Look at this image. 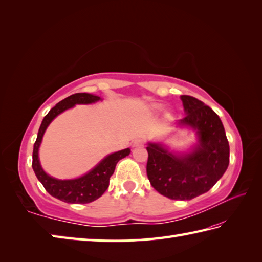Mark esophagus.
<instances>
[{
    "instance_id": "esophagus-1",
    "label": "esophagus",
    "mask_w": 262,
    "mask_h": 262,
    "mask_svg": "<svg viewBox=\"0 0 262 262\" xmlns=\"http://www.w3.org/2000/svg\"><path fill=\"white\" fill-rule=\"evenodd\" d=\"M143 144H144V140H142V138H137V140H135L134 143H133V146H135V147L142 146Z\"/></svg>"
}]
</instances>
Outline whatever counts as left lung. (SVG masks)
Instances as JSON below:
<instances>
[{"mask_svg": "<svg viewBox=\"0 0 262 262\" xmlns=\"http://www.w3.org/2000/svg\"><path fill=\"white\" fill-rule=\"evenodd\" d=\"M186 116L179 124L197 130L199 145L190 154L176 157L161 144L146 149L147 178L153 188L170 199L189 200L207 192L230 163V146L224 126L213 109L200 100L181 96Z\"/></svg>", "mask_w": 262, "mask_h": 262, "instance_id": "1", "label": "left lung"}]
</instances>
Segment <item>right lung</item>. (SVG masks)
Here are the masks:
<instances>
[{"instance_id":"right-lung-1","label":"right lung","mask_w":262,"mask_h":262,"mask_svg":"<svg viewBox=\"0 0 262 262\" xmlns=\"http://www.w3.org/2000/svg\"><path fill=\"white\" fill-rule=\"evenodd\" d=\"M98 100H100V97L89 93L72 94L51 109L45 118L42 119L40 128H39L37 140L33 145L32 169L46 191L62 202L71 204H88L101 197L109 187V179L114 173L116 164L118 163L119 160L124 159L130 153L129 148H125L119 152L110 154L89 173L74 180H57L46 174V172L41 169L38 159V149L40 146L43 133L52 120L64 110L72 108L76 103H92Z\"/></svg>"}]
</instances>
